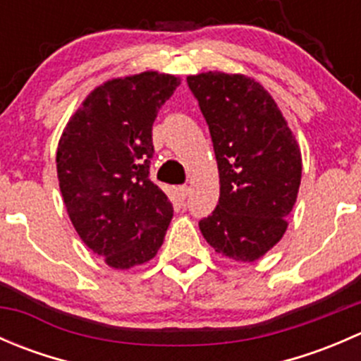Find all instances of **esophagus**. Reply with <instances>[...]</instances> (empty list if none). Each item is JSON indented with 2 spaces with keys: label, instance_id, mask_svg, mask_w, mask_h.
I'll return each mask as SVG.
<instances>
[{
  "label": "esophagus",
  "instance_id": "34e87169",
  "mask_svg": "<svg viewBox=\"0 0 361 361\" xmlns=\"http://www.w3.org/2000/svg\"><path fill=\"white\" fill-rule=\"evenodd\" d=\"M176 192H178V199H180V201H185V199L188 197V192H190V188H188L187 185H181V187L176 188Z\"/></svg>",
  "mask_w": 361,
  "mask_h": 361
}]
</instances>
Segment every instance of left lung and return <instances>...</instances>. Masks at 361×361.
Wrapping results in <instances>:
<instances>
[{
    "mask_svg": "<svg viewBox=\"0 0 361 361\" xmlns=\"http://www.w3.org/2000/svg\"><path fill=\"white\" fill-rule=\"evenodd\" d=\"M187 83L220 173V199L199 228L216 253L255 262L288 227L302 176L298 145L274 99L248 76L209 71Z\"/></svg>",
    "mask_w": 361,
    "mask_h": 361,
    "instance_id": "8db88e82",
    "label": "left lung"
}]
</instances>
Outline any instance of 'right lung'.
Segmentation results:
<instances>
[{"label": "right lung", "mask_w": 361, "mask_h": 361, "mask_svg": "<svg viewBox=\"0 0 361 361\" xmlns=\"http://www.w3.org/2000/svg\"><path fill=\"white\" fill-rule=\"evenodd\" d=\"M178 85L157 71L110 80L59 140L57 176L73 227L113 269L154 258L173 218V204L150 180L152 126Z\"/></svg>", "instance_id": "add662e5"}]
</instances>
